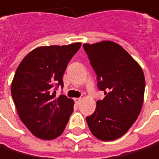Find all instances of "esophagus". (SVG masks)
<instances>
[{
	"instance_id": "obj_1",
	"label": "esophagus",
	"mask_w": 159,
	"mask_h": 159,
	"mask_svg": "<svg viewBox=\"0 0 159 159\" xmlns=\"http://www.w3.org/2000/svg\"><path fill=\"white\" fill-rule=\"evenodd\" d=\"M80 101H81V98H75V102L77 104H80Z\"/></svg>"
}]
</instances>
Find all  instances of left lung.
Masks as SVG:
<instances>
[{"label": "left lung", "instance_id": "left-lung-1", "mask_svg": "<svg viewBox=\"0 0 159 159\" xmlns=\"http://www.w3.org/2000/svg\"><path fill=\"white\" fill-rule=\"evenodd\" d=\"M84 48L97 75L98 88L105 94L86 122L96 138L113 141L128 131L141 111L145 75L141 66L116 43H84Z\"/></svg>", "mask_w": 159, "mask_h": 159}]
</instances>
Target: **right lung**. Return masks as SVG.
Wrapping results in <instances>:
<instances>
[{"instance_id": "obj_1", "label": "right lung", "mask_w": 159, "mask_h": 159, "mask_svg": "<svg viewBox=\"0 0 159 159\" xmlns=\"http://www.w3.org/2000/svg\"><path fill=\"white\" fill-rule=\"evenodd\" d=\"M81 43L39 46L21 61L11 82V96L21 121L34 136L52 140L63 133L74 100L56 96L68 63Z\"/></svg>"}]
</instances>
